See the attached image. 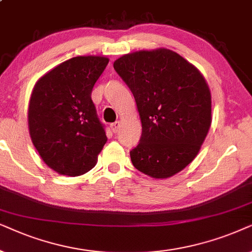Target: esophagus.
I'll list each match as a JSON object with an SVG mask.
<instances>
[{"instance_id": "34e87169", "label": "esophagus", "mask_w": 252, "mask_h": 252, "mask_svg": "<svg viewBox=\"0 0 252 252\" xmlns=\"http://www.w3.org/2000/svg\"><path fill=\"white\" fill-rule=\"evenodd\" d=\"M120 126H121V122H120V121H117V122L110 124V129H112V131L115 132V133L120 130Z\"/></svg>"}]
</instances>
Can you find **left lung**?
Masks as SVG:
<instances>
[{"mask_svg":"<svg viewBox=\"0 0 252 252\" xmlns=\"http://www.w3.org/2000/svg\"><path fill=\"white\" fill-rule=\"evenodd\" d=\"M114 69L131 90L142 122L132 165L157 180L180 173L197 157L212 122L204 76L167 48L126 54Z\"/></svg>","mask_w":252,"mask_h":252,"instance_id":"1","label":"left lung"}]
</instances>
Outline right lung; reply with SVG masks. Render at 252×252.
I'll return each instance as SVG.
<instances>
[{
	"label": "right lung",
	"instance_id": "right-lung-1",
	"mask_svg": "<svg viewBox=\"0 0 252 252\" xmlns=\"http://www.w3.org/2000/svg\"><path fill=\"white\" fill-rule=\"evenodd\" d=\"M108 62L106 56H76L45 73L33 87L30 136L43 162L61 175L91 170L107 142L91 93Z\"/></svg>",
	"mask_w": 252,
	"mask_h": 252
}]
</instances>
